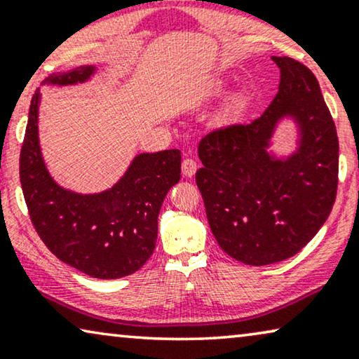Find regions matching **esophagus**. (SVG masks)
Listing matches in <instances>:
<instances>
[{"mask_svg":"<svg viewBox=\"0 0 359 359\" xmlns=\"http://www.w3.org/2000/svg\"><path fill=\"white\" fill-rule=\"evenodd\" d=\"M195 172H196L195 159L187 158L182 161V174H184L185 177H191V175H195Z\"/></svg>","mask_w":359,"mask_h":359,"instance_id":"esophagus-1","label":"esophagus"}]
</instances>
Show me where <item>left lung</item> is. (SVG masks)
Returning a JSON list of instances; mask_svg holds the SVG:
<instances>
[{
	"label": "left lung",
	"mask_w": 359,
	"mask_h": 359,
	"mask_svg": "<svg viewBox=\"0 0 359 359\" xmlns=\"http://www.w3.org/2000/svg\"><path fill=\"white\" fill-rule=\"evenodd\" d=\"M278 94L249 125L215 128L201 138L196 185L221 249L245 265L296 255L329 218L338 185V138L319 83L304 65L271 57ZM283 118L298 125L286 158L268 151Z\"/></svg>",
	"instance_id": "obj_1"
}]
</instances>
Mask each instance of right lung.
Listing matches in <instances>:
<instances>
[{
	"instance_id": "add662e5",
	"label": "right lung",
	"mask_w": 359,
	"mask_h": 359,
	"mask_svg": "<svg viewBox=\"0 0 359 359\" xmlns=\"http://www.w3.org/2000/svg\"><path fill=\"white\" fill-rule=\"evenodd\" d=\"M95 67L86 65L48 76L43 84L86 83ZM40 89L29 109L19 175L32 224L53 255L100 280L128 276L146 264L158 239V216L170 187L180 180V151L135 156L110 189L78 194L50 175L39 143Z\"/></svg>"
}]
</instances>
